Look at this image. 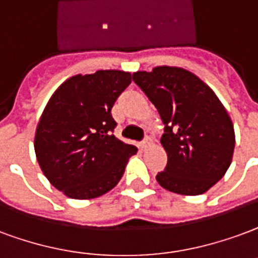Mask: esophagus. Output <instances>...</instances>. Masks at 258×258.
<instances>
[{
    "label": "esophagus",
    "instance_id": "1",
    "mask_svg": "<svg viewBox=\"0 0 258 258\" xmlns=\"http://www.w3.org/2000/svg\"><path fill=\"white\" fill-rule=\"evenodd\" d=\"M150 145H152V138L146 137V138H145L144 141L141 142V149H142V150H145V149H148Z\"/></svg>",
    "mask_w": 258,
    "mask_h": 258
}]
</instances>
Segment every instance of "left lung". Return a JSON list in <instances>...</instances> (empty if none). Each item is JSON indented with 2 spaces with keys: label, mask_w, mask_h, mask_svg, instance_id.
<instances>
[{
  "label": "left lung",
  "mask_w": 258,
  "mask_h": 258,
  "mask_svg": "<svg viewBox=\"0 0 258 258\" xmlns=\"http://www.w3.org/2000/svg\"><path fill=\"white\" fill-rule=\"evenodd\" d=\"M133 79L165 125L160 142L168 163L158 184L182 196L208 191L224 176L235 148L234 125L215 91L179 67L138 71Z\"/></svg>",
  "instance_id": "8db88e82"
}]
</instances>
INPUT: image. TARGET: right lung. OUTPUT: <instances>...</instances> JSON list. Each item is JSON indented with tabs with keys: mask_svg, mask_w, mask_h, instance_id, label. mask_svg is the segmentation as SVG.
<instances>
[{
	"mask_svg": "<svg viewBox=\"0 0 258 258\" xmlns=\"http://www.w3.org/2000/svg\"><path fill=\"white\" fill-rule=\"evenodd\" d=\"M130 72L75 75L57 89L38 121L34 149L47 180L74 200H91L119 183L138 152L113 135L112 106L131 83Z\"/></svg>",
	"mask_w": 258,
	"mask_h": 258,
	"instance_id": "right-lung-1",
	"label": "right lung"
}]
</instances>
